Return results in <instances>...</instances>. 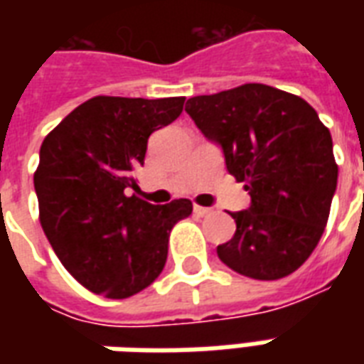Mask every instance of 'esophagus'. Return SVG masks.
<instances>
[{"label":"esophagus","instance_id":"1","mask_svg":"<svg viewBox=\"0 0 364 364\" xmlns=\"http://www.w3.org/2000/svg\"><path fill=\"white\" fill-rule=\"evenodd\" d=\"M193 210H195V214H197V216H206V214L213 213L210 208H206V206H198V205H195V208H193Z\"/></svg>","mask_w":364,"mask_h":364}]
</instances>
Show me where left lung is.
Segmentation results:
<instances>
[{
  "label": "left lung",
  "mask_w": 364,
  "mask_h": 364,
  "mask_svg": "<svg viewBox=\"0 0 364 364\" xmlns=\"http://www.w3.org/2000/svg\"><path fill=\"white\" fill-rule=\"evenodd\" d=\"M185 111L252 197L247 210L230 213L236 234L216 247L222 263L257 281L294 273L320 242L337 187L333 142L318 112L263 83L191 97Z\"/></svg>",
  "instance_id": "obj_1"
}]
</instances>
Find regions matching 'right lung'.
I'll list each match as a JSON object with an SVG mask.
<instances>
[{"label": "right lung", "instance_id": "right-lung-1", "mask_svg": "<svg viewBox=\"0 0 364 364\" xmlns=\"http://www.w3.org/2000/svg\"><path fill=\"white\" fill-rule=\"evenodd\" d=\"M185 97H93L41 146L38 218L62 265L85 289L128 298L150 287L167 261L169 232L193 213L189 198L150 205L132 191L148 138L171 124Z\"/></svg>", "mask_w": 364, "mask_h": 364}]
</instances>
